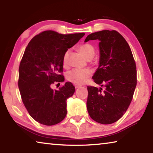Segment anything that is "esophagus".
Segmentation results:
<instances>
[{
    "instance_id": "34e87169",
    "label": "esophagus",
    "mask_w": 153,
    "mask_h": 153,
    "mask_svg": "<svg viewBox=\"0 0 153 153\" xmlns=\"http://www.w3.org/2000/svg\"><path fill=\"white\" fill-rule=\"evenodd\" d=\"M81 87V86H79V85H75V88H76L77 89V88H80Z\"/></svg>"
}]
</instances>
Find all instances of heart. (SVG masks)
<instances>
[{"label": "heart", "mask_w": 153, "mask_h": 153, "mask_svg": "<svg viewBox=\"0 0 153 153\" xmlns=\"http://www.w3.org/2000/svg\"><path fill=\"white\" fill-rule=\"evenodd\" d=\"M77 49L79 53L88 60L94 57L95 55V49L94 46L90 44H83L78 46ZM69 51H67L64 54L63 57V64L64 67L67 66ZM92 71L89 69H74L69 71L67 74V79L74 84H82L87 81L91 76Z\"/></svg>", "instance_id": "1"}]
</instances>
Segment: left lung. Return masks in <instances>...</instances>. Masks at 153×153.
<instances>
[{
	"label": "left lung",
	"instance_id": "left-lung-1",
	"mask_svg": "<svg viewBox=\"0 0 153 153\" xmlns=\"http://www.w3.org/2000/svg\"><path fill=\"white\" fill-rule=\"evenodd\" d=\"M98 40L99 65L92 76L99 89L88 86V112L93 120L101 124L118 121L126 112L135 90L136 66L128 42L115 30L92 33L84 42Z\"/></svg>",
	"mask_w": 153,
	"mask_h": 153
}]
</instances>
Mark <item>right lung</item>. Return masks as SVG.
Segmentation results:
<instances>
[{"label":"right lung","instance_id":"add662e5","mask_svg":"<svg viewBox=\"0 0 153 153\" xmlns=\"http://www.w3.org/2000/svg\"><path fill=\"white\" fill-rule=\"evenodd\" d=\"M84 33L61 34L47 30L35 36L25 48L19 68V86L22 101L33 120L45 126L60 123L67 115V100L75 87L66 82L59 90L51 84L62 82L63 57Z\"/></svg>","mask_w":153,"mask_h":153}]
</instances>
